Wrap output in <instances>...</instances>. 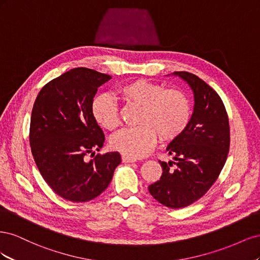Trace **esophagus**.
I'll use <instances>...</instances> for the list:
<instances>
[{"label":"esophagus","mask_w":260,"mask_h":260,"mask_svg":"<svg viewBox=\"0 0 260 260\" xmlns=\"http://www.w3.org/2000/svg\"><path fill=\"white\" fill-rule=\"evenodd\" d=\"M121 159H122V162H136L137 161L136 158H132V157H129L127 155H122Z\"/></svg>","instance_id":"34e87169"}]
</instances>
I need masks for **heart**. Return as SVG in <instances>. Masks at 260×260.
Returning <instances> with one entry per match:
<instances>
[{
	"mask_svg": "<svg viewBox=\"0 0 260 260\" xmlns=\"http://www.w3.org/2000/svg\"><path fill=\"white\" fill-rule=\"evenodd\" d=\"M128 103L141 106L136 128L123 129L111 140L115 151L132 158H141L152 151L156 133L170 141L182 133L191 119V104L185 94L177 89H165L146 79L133 80L119 89ZM94 119L102 128L113 131L120 124L119 107L108 95L98 96L92 103Z\"/></svg>",
	"mask_w": 260,
	"mask_h": 260,
	"instance_id": "1",
	"label": "heart"
}]
</instances>
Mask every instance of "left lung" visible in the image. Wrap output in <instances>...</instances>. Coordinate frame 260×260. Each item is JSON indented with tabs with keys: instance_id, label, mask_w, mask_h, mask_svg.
Returning a JSON list of instances; mask_svg holds the SVG:
<instances>
[{
	"instance_id": "left-lung-1",
	"label": "left lung",
	"mask_w": 260,
	"mask_h": 260,
	"mask_svg": "<svg viewBox=\"0 0 260 260\" xmlns=\"http://www.w3.org/2000/svg\"><path fill=\"white\" fill-rule=\"evenodd\" d=\"M194 92V112L186 129L168 145L175 161L159 160L162 174L148 186L169 208H183L205 195L221 172L230 147V125L218 93L198 76L175 72Z\"/></svg>"
}]
</instances>
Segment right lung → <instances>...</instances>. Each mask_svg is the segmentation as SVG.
Masks as SVG:
<instances>
[{
    "label": "right lung",
    "instance_id": "add662e5",
    "mask_svg": "<svg viewBox=\"0 0 260 260\" xmlns=\"http://www.w3.org/2000/svg\"><path fill=\"white\" fill-rule=\"evenodd\" d=\"M111 76L74 68L46 83L31 113L29 142L44 181L74 203L94 200L121 162L118 152L98 154L105 137L92 114L93 98ZM94 158L88 160V156Z\"/></svg>",
    "mask_w": 260,
    "mask_h": 260
}]
</instances>
